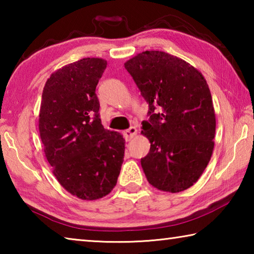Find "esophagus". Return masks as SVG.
<instances>
[{"label": "esophagus", "mask_w": 254, "mask_h": 254, "mask_svg": "<svg viewBox=\"0 0 254 254\" xmlns=\"http://www.w3.org/2000/svg\"><path fill=\"white\" fill-rule=\"evenodd\" d=\"M135 134H136V128L134 127H131L130 128H127V130L123 132L124 139H126L127 141H130Z\"/></svg>", "instance_id": "34e87169"}]
</instances>
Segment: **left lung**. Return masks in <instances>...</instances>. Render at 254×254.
Returning a JSON list of instances; mask_svg holds the SVG:
<instances>
[{
    "mask_svg": "<svg viewBox=\"0 0 254 254\" xmlns=\"http://www.w3.org/2000/svg\"><path fill=\"white\" fill-rule=\"evenodd\" d=\"M149 104L142 133L150 151L141 159L149 184L179 192L192 186L212 157L216 120L204 76L163 51H143L124 64Z\"/></svg>",
    "mask_w": 254,
    "mask_h": 254,
    "instance_id": "8db88e82",
    "label": "left lung"
}]
</instances>
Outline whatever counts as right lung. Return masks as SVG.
<instances>
[{
  "label": "right lung",
  "instance_id": "1",
  "mask_svg": "<svg viewBox=\"0 0 254 254\" xmlns=\"http://www.w3.org/2000/svg\"><path fill=\"white\" fill-rule=\"evenodd\" d=\"M106 60L83 58L60 68L46 81L39 132L46 158L59 184L80 199L110 194L124 158V139L102 126L98 80Z\"/></svg>",
  "mask_w": 254,
  "mask_h": 254
}]
</instances>
